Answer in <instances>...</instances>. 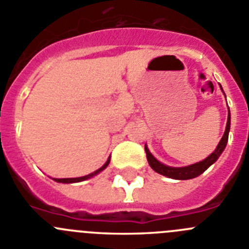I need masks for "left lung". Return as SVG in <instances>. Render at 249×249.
<instances>
[{"mask_svg": "<svg viewBox=\"0 0 249 249\" xmlns=\"http://www.w3.org/2000/svg\"><path fill=\"white\" fill-rule=\"evenodd\" d=\"M231 117H230V110H229V117H227V124H226V130L224 132V136H222L221 141L219 142L216 150L211 153L210 156L206 157L204 161L198 162V163L192 164V166L188 167H180V168H174V167H168L164 166L163 163L157 161L155 157L151 155V152L148 151V148L145 146V152L146 157H147L148 164L151 166V168L153 169L157 173L162 174V176H166L168 178H173V179H192V178L198 177L201 173L206 171L213 162H216V160L219 159L220 155L222 153V151L225 150L227 145V140H229V131H230V123H231Z\"/></svg>", "mask_w": 249, "mask_h": 249, "instance_id": "8db88e82", "label": "left lung"}]
</instances>
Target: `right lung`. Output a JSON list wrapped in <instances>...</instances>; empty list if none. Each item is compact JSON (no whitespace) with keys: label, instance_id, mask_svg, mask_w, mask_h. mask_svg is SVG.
<instances>
[{"label":"right lung","instance_id":"1","mask_svg":"<svg viewBox=\"0 0 249 249\" xmlns=\"http://www.w3.org/2000/svg\"><path fill=\"white\" fill-rule=\"evenodd\" d=\"M109 161H110V160H108V161L106 162V164H104V166H102L99 169H97L96 172H93L92 174H88V176H85V177H80V178H55L54 180H56V182H59V183H76V182H82V180L88 179V178L93 177V176H96V174H98L99 172H102V171H103V169H106L107 166H108V164H109Z\"/></svg>","mask_w":249,"mask_h":249}]
</instances>
